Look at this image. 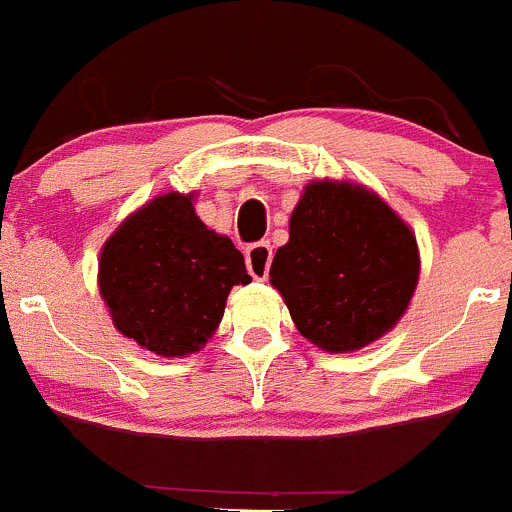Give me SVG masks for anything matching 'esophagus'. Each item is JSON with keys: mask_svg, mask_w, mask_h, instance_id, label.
<instances>
[{"mask_svg": "<svg viewBox=\"0 0 512 512\" xmlns=\"http://www.w3.org/2000/svg\"><path fill=\"white\" fill-rule=\"evenodd\" d=\"M271 259H274V251H271V243L269 241H259V243H251L246 248V269L253 279L264 281L269 276L271 269Z\"/></svg>", "mask_w": 512, "mask_h": 512, "instance_id": "obj_1", "label": "esophagus"}]
</instances>
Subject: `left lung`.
<instances>
[{
  "mask_svg": "<svg viewBox=\"0 0 512 512\" xmlns=\"http://www.w3.org/2000/svg\"><path fill=\"white\" fill-rule=\"evenodd\" d=\"M296 329L326 352H354L405 314L417 276V241L397 213L352 183L306 186L289 243L271 264Z\"/></svg>",
  "mask_w": 512,
  "mask_h": 512,
  "instance_id": "8db88e82",
  "label": "left lung"
}]
</instances>
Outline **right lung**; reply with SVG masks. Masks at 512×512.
I'll return each instance as SVG.
<instances>
[{"label":"right lung","mask_w":512,"mask_h":512,"mask_svg":"<svg viewBox=\"0 0 512 512\" xmlns=\"http://www.w3.org/2000/svg\"><path fill=\"white\" fill-rule=\"evenodd\" d=\"M243 253L168 193L140 208L100 253V294L113 324L160 357L201 349L223 319L231 286L248 284Z\"/></svg>","instance_id":"1"}]
</instances>
